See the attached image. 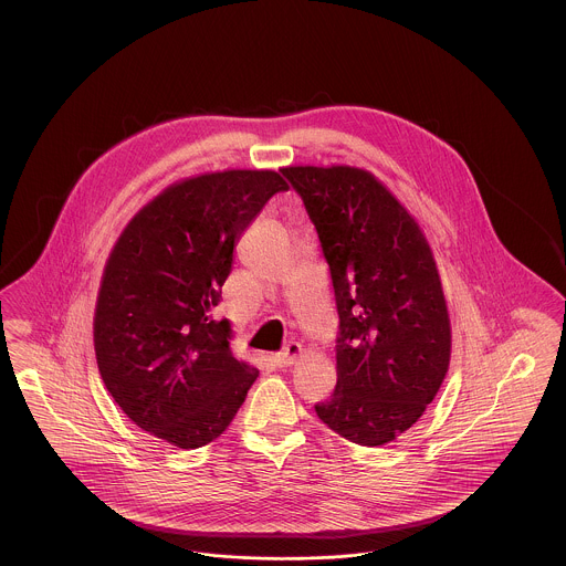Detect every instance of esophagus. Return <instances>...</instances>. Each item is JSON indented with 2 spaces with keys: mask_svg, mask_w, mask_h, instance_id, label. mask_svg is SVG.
Masks as SVG:
<instances>
[{
  "mask_svg": "<svg viewBox=\"0 0 566 566\" xmlns=\"http://www.w3.org/2000/svg\"><path fill=\"white\" fill-rule=\"evenodd\" d=\"M298 354H301V344H296V342H289L282 352H277L275 356H271V360H273V365H277V367H289V365H293L296 358H298Z\"/></svg>",
  "mask_w": 566,
  "mask_h": 566,
  "instance_id": "1",
  "label": "esophagus"
}]
</instances>
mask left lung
I'll return each instance as SVG.
<instances>
[{"label":"left lung","instance_id":"left-lung-1","mask_svg":"<svg viewBox=\"0 0 566 566\" xmlns=\"http://www.w3.org/2000/svg\"><path fill=\"white\" fill-rule=\"evenodd\" d=\"M310 216L339 316L337 386L316 405L331 431L384 446L411 429L448 374L450 318L416 220L356 167H284Z\"/></svg>","mask_w":566,"mask_h":566}]
</instances>
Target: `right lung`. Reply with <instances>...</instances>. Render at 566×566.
<instances>
[{
	"label": "right lung",
	"mask_w": 566,
	"mask_h": 566,
	"mask_svg": "<svg viewBox=\"0 0 566 566\" xmlns=\"http://www.w3.org/2000/svg\"><path fill=\"white\" fill-rule=\"evenodd\" d=\"M289 185L231 169L163 190L109 254L95 307V354L112 399L142 431L195 450L231 424L259 371L214 321L248 224Z\"/></svg>",
	"instance_id": "add662e5"
}]
</instances>
